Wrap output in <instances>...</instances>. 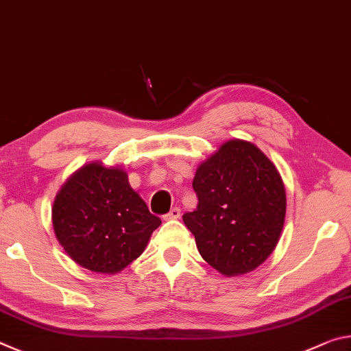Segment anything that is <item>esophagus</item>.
<instances>
[{"mask_svg":"<svg viewBox=\"0 0 351 351\" xmlns=\"http://www.w3.org/2000/svg\"><path fill=\"white\" fill-rule=\"evenodd\" d=\"M179 217H180V208L179 206H174V208H171L169 213L165 216V219L171 221V219H179Z\"/></svg>","mask_w":351,"mask_h":351,"instance_id":"1","label":"esophagus"}]
</instances>
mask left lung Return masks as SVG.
<instances>
[{
  "instance_id": "8db88e82",
  "label": "left lung",
  "mask_w": 351,
  "mask_h": 351,
  "mask_svg": "<svg viewBox=\"0 0 351 351\" xmlns=\"http://www.w3.org/2000/svg\"><path fill=\"white\" fill-rule=\"evenodd\" d=\"M197 210L183 215L199 254L226 277L249 274L271 256L286 216L281 176L252 141L228 140L197 166Z\"/></svg>"
}]
</instances>
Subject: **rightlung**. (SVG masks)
I'll use <instances>...</instances> for the list:
<instances>
[{"label": "right lung", "instance_id": "right-lung-1", "mask_svg": "<svg viewBox=\"0 0 351 351\" xmlns=\"http://www.w3.org/2000/svg\"><path fill=\"white\" fill-rule=\"evenodd\" d=\"M160 223L130 186L128 172L102 162L73 172L53 204L59 244L74 263L96 274L128 267L145 252Z\"/></svg>", "mask_w": 351, "mask_h": 351}]
</instances>
